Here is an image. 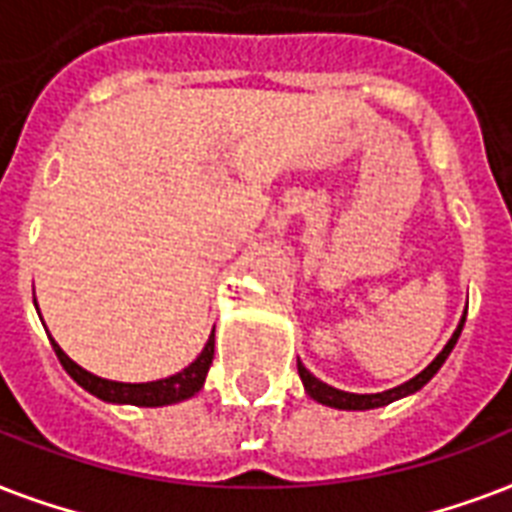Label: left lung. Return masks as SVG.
Returning a JSON list of instances; mask_svg holds the SVG:
<instances>
[{"label":"left lung","instance_id":"8db88e82","mask_svg":"<svg viewBox=\"0 0 512 512\" xmlns=\"http://www.w3.org/2000/svg\"><path fill=\"white\" fill-rule=\"evenodd\" d=\"M467 315V310H465ZM465 315H462V320H459L457 331L451 334V339L446 342V347H443L438 355L433 358V363L427 368H422L414 379H408V382L398 384V387H392V390H384V392H344V390H336V387H331V384L320 382L318 376L310 374L307 368H304V363L301 360H296V368H299V376H301V384H304V392L310 395L312 400H318V403H323V406H331V408H342V411H368V408H379V406H387V403H392V400H400L406 398V395H414L417 390H422L430 379H433L438 371H441V366L446 363V358L451 355V350H454V344H457L459 334H462V326H465Z\"/></svg>","mask_w":512,"mask_h":512}]
</instances>
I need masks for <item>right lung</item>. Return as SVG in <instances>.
I'll use <instances>...</instances> for the list:
<instances>
[{"label": "right lung", "mask_w": 512, "mask_h": 512, "mask_svg": "<svg viewBox=\"0 0 512 512\" xmlns=\"http://www.w3.org/2000/svg\"><path fill=\"white\" fill-rule=\"evenodd\" d=\"M34 307L39 312V304L34 299ZM50 344H53L55 355L61 360L63 371L74 379V382L87 390L95 398L106 400V403H122V406H146V408H157V406H170V403H181V400H189L192 395L202 390L205 384V376H208V368L213 363V334L208 336V342L202 347V352L197 358L189 363L186 368H181L178 374L165 376V379H157V382H114V379H104V376H95L90 371L74 363V360L66 355V352L58 347L53 336L47 334Z\"/></svg>", "instance_id": "1"}]
</instances>
